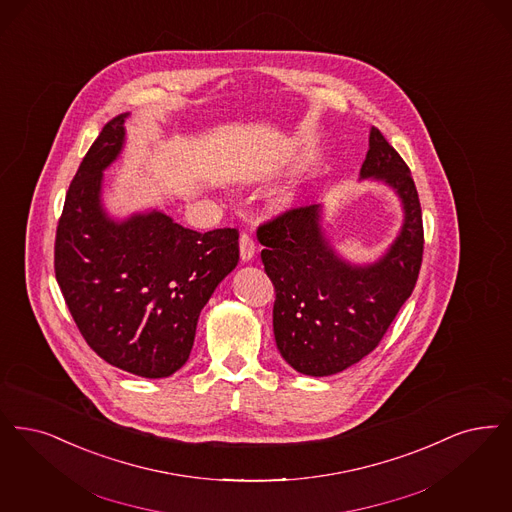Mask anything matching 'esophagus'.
<instances>
[{
  "instance_id": "1",
  "label": "esophagus",
  "mask_w": 512,
  "mask_h": 512,
  "mask_svg": "<svg viewBox=\"0 0 512 512\" xmlns=\"http://www.w3.org/2000/svg\"><path fill=\"white\" fill-rule=\"evenodd\" d=\"M253 255H255V242H253V238L249 234H242L240 236V257H242V261L244 263L251 261Z\"/></svg>"
}]
</instances>
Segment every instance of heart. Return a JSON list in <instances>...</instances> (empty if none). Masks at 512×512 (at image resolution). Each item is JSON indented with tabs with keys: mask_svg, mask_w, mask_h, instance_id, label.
Instances as JSON below:
<instances>
[{
	"mask_svg": "<svg viewBox=\"0 0 512 512\" xmlns=\"http://www.w3.org/2000/svg\"><path fill=\"white\" fill-rule=\"evenodd\" d=\"M299 198H301V192L297 186H286L282 190H278L274 196H272V207L276 211H289L293 209L295 205L299 204Z\"/></svg>",
	"mask_w": 512,
	"mask_h": 512,
	"instance_id": "b5f03b06",
	"label": "heart"
}]
</instances>
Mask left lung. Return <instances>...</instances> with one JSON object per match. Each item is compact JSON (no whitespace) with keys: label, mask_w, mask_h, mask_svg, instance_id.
<instances>
[{"label":"left lung","mask_w":512,"mask_h":512,"mask_svg":"<svg viewBox=\"0 0 512 512\" xmlns=\"http://www.w3.org/2000/svg\"><path fill=\"white\" fill-rule=\"evenodd\" d=\"M360 181L389 186L402 207L400 230L375 261L352 263L337 251L326 204L291 209L257 230L265 246L261 261L276 291V347L291 368L310 377L335 375L368 356L419 276V196L408 165L375 127Z\"/></svg>","instance_id":"obj_1"}]
</instances>
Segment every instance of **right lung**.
Segmentation results:
<instances>
[{"label":"right lung","mask_w":512,"mask_h":512,"mask_svg":"<svg viewBox=\"0 0 512 512\" xmlns=\"http://www.w3.org/2000/svg\"><path fill=\"white\" fill-rule=\"evenodd\" d=\"M127 118L104 125L68 188L55 274L83 339L104 362L164 379L186 364L202 308L238 265V230L200 234L158 207L108 213L104 171L122 156Z\"/></svg>","instance_id":"right-lung-1"}]
</instances>
